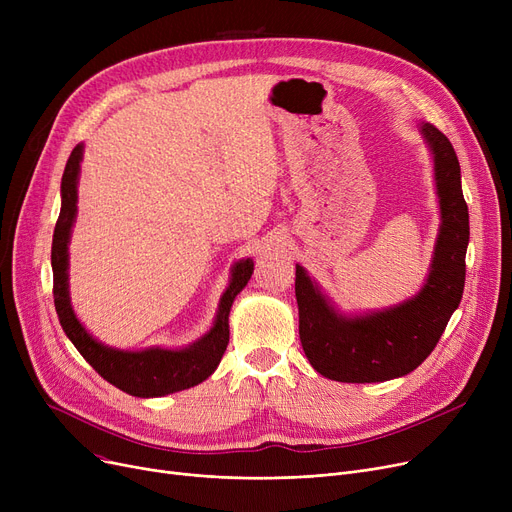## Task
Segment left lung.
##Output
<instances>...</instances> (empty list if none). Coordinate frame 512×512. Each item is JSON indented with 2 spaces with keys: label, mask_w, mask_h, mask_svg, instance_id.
I'll return each instance as SVG.
<instances>
[{
  "label": "left lung",
  "mask_w": 512,
  "mask_h": 512,
  "mask_svg": "<svg viewBox=\"0 0 512 512\" xmlns=\"http://www.w3.org/2000/svg\"><path fill=\"white\" fill-rule=\"evenodd\" d=\"M434 155L440 197V232L423 288L409 301L384 311L348 317L334 309L309 274L297 265L294 292L299 336L317 373L346 384L386 382L417 369L434 351L465 288L469 209L461 166L452 143L434 124H421Z\"/></svg>",
  "instance_id": "obj_1"
}]
</instances>
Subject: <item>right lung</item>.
<instances>
[{"mask_svg":"<svg viewBox=\"0 0 512 512\" xmlns=\"http://www.w3.org/2000/svg\"><path fill=\"white\" fill-rule=\"evenodd\" d=\"M80 159H83V145H76L66 161V170L62 176V209L51 242L53 303H56V311L66 336L103 380L126 394L153 398L201 384L215 371V367L220 365L224 357L230 340L228 315L236 294L247 286L253 276V259H240L234 263L232 278L220 299L213 328L186 348H178V351H168V348L120 351V348L97 342L76 319L68 292V242L76 220V184Z\"/></svg>","mask_w":512,"mask_h":512,"instance_id":"obj_1","label":"right lung"}]
</instances>
